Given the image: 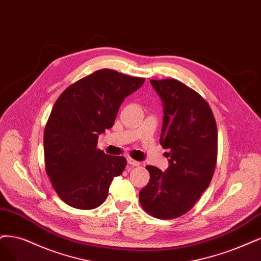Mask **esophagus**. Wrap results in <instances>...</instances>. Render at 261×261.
<instances>
[{"label": "esophagus", "instance_id": "esophagus-1", "mask_svg": "<svg viewBox=\"0 0 261 261\" xmlns=\"http://www.w3.org/2000/svg\"><path fill=\"white\" fill-rule=\"evenodd\" d=\"M127 160H128V163L130 166H132V167H139L140 165H141V162H139V161H137V160H134V159H132V158H130V157H128L127 158Z\"/></svg>", "mask_w": 261, "mask_h": 261}]
</instances>
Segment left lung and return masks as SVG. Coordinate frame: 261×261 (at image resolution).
Segmentation results:
<instances>
[{
  "mask_svg": "<svg viewBox=\"0 0 261 261\" xmlns=\"http://www.w3.org/2000/svg\"><path fill=\"white\" fill-rule=\"evenodd\" d=\"M163 101L160 143L170 152L166 172L146 166L149 181L140 190V203L152 217L173 219L194 207L210 185L217 162L218 133L203 96L174 79L150 80Z\"/></svg>",
  "mask_w": 261,
  "mask_h": 261,
  "instance_id": "left-lung-1",
  "label": "left lung"
}]
</instances>
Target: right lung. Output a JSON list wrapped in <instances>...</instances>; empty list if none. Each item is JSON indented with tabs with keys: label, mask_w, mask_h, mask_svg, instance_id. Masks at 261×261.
<instances>
[{
	"label": "right lung",
	"mask_w": 261,
	"mask_h": 261,
	"mask_svg": "<svg viewBox=\"0 0 261 261\" xmlns=\"http://www.w3.org/2000/svg\"><path fill=\"white\" fill-rule=\"evenodd\" d=\"M145 82L102 69L70 85L57 99L44 132L46 173L67 205L100 206L127 160L96 148L99 134L113 127L125 96Z\"/></svg>",
	"instance_id": "add662e5"
}]
</instances>
